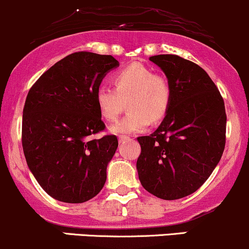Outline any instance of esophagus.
Instances as JSON below:
<instances>
[{"mask_svg":"<svg viewBox=\"0 0 249 249\" xmlns=\"http://www.w3.org/2000/svg\"><path fill=\"white\" fill-rule=\"evenodd\" d=\"M129 139V137H127V135H120L119 137V140L120 142H124V140Z\"/></svg>","mask_w":249,"mask_h":249,"instance_id":"esophagus-1","label":"esophagus"}]
</instances>
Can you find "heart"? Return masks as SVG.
Returning a JSON list of instances; mask_svg holds the SVG:
<instances>
[{
	"label": "heart",
	"instance_id": "1",
	"mask_svg": "<svg viewBox=\"0 0 249 249\" xmlns=\"http://www.w3.org/2000/svg\"><path fill=\"white\" fill-rule=\"evenodd\" d=\"M112 87L99 86L94 102L99 114L107 122L119 119L128 102L129 110L111 127L117 134L142 132L152 122L164 119L170 107L173 89L168 79L155 74L140 63H132L112 75Z\"/></svg>",
	"mask_w": 249,
	"mask_h": 249
}]
</instances>
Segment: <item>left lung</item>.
Returning a JSON list of instances; mask_svg holds the SVG:
<instances>
[{
  "instance_id": "left-lung-1",
  "label": "left lung",
  "mask_w": 249,
  "mask_h": 249,
  "mask_svg": "<svg viewBox=\"0 0 249 249\" xmlns=\"http://www.w3.org/2000/svg\"><path fill=\"white\" fill-rule=\"evenodd\" d=\"M150 60L165 73L173 98L160 127L138 138V175L148 193L176 200L200 188L220 160L227 132L224 101L196 63L171 53Z\"/></svg>"
}]
</instances>
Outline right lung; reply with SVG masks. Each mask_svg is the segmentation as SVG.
Returning a JSON list of instances; mask_svg holds the SVG:
<instances>
[{
  "label": "right lung",
  "instance_id": "1",
  "mask_svg": "<svg viewBox=\"0 0 249 249\" xmlns=\"http://www.w3.org/2000/svg\"><path fill=\"white\" fill-rule=\"evenodd\" d=\"M117 66L111 55L78 51L43 73L27 93L22 150L36 180L56 200L85 202L106 183L119 140L112 134L89 138L106 130L94 93Z\"/></svg>",
  "mask_w": 249,
  "mask_h": 249
}]
</instances>
